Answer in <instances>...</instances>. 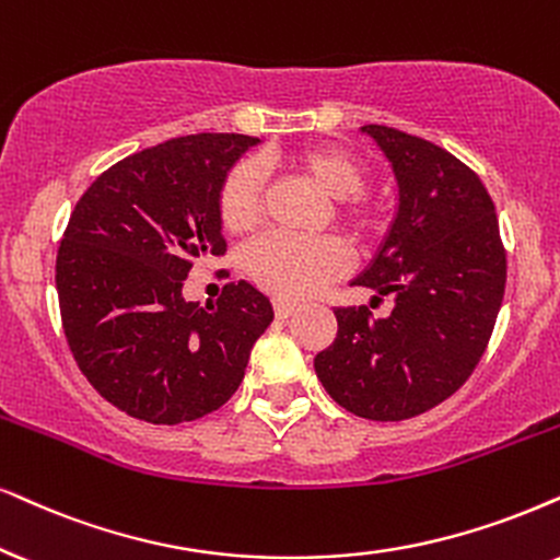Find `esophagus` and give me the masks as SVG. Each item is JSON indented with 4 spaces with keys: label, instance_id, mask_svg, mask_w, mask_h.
<instances>
[{
    "label": "esophagus",
    "instance_id": "34e87169",
    "mask_svg": "<svg viewBox=\"0 0 560 560\" xmlns=\"http://www.w3.org/2000/svg\"><path fill=\"white\" fill-rule=\"evenodd\" d=\"M296 307H300V304L292 302V300H281V296H279V300H273V313H276V317H279V320H284V317L294 315Z\"/></svg>",
    "mask_w": 560,
    "mask_h": 560
}]
</instances>
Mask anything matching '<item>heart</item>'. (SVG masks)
Instances as JSON below:
<instances>
[{"mask_svg":"<svg viewBox=\"0 0 560 560\" xmlns=\"http://www.w3.org/2000/svg\"><path fill=\"white\" fill-rule=\"evenodd\" d=\"M287 165L332 198V214L353 237L364 240L380 230V209L362 196L366 167L338 147H310L287 154ZM264 175L256 162L240 160L224 173L217 194L219 222L228 232H247L264 214ZM245 268L266 292L281 300H302L338 279L349 266V253L336 237H294L266 232L245 247Z\"/></svg>","mask_w":560,"mask_h":560,"instance_id":"b5f03b06","label":"heart"}]
</instances>
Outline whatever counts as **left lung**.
I'll use <instances>...</instances> for the list:
<instances>
[{"mask_svg": "<svg viewBox=\"0 0 560 560\" xmlns=\"http://www.w3.org/2000/svg\"><path fill=\"white\" fill-rule=\"evenodd\" d=\"M390 160L398 214L353 287L393 313L336 307V341L315 357L338 406L370 421H406L455 395L483 357L504 300L506 250L491 196L442 147L390 126H362Z\"/></svg>", "mask_w": 560, "mask_h": 560, "instance_id": "8db88e82", "label": "left lung"}]
</instances>
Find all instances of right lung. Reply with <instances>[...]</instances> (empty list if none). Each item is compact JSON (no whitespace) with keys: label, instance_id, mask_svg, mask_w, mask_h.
<instances>
[{"label":"right lung","instance_id":"add662e5","mask_svg":"<svg viewBox=\"0 0 560 560\" xmlns=\"http://www.w3.org/2000/svg\"><path fill=\"white\" fill-rule=\"evenodd\" d=\"M245 133H190L97 175L63 230L56 292L63 336L84 377L118 410L183 423L222 408L273 320L266 294L224 284L217 304L186 302L198 260L224 256L219 183Z\"/></svg>","mask_w":560,"mask_h":560}]
</instances>
